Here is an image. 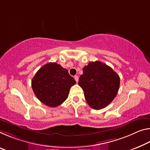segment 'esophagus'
<instances>
[{
	"mask_svg": "<svg viewBox=\"0 0 150 150\" xmlns=\"http://www.w3.org/2000/svg\"><path fill=\"white\" fill-rule=\"evenodd\" d=\"M74 79L76 81V82H78V81H79V77H78V76H75L74 77Z\"/></svg>",
	"mask_w": 150,
	"mask_h": 150,
	"instance_id": "obj_1",
	"label": "esophagus"
}]
</instances>
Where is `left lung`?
Here are the masks:
<instances>
[{"label": "left lung", "mask_w": 150, "mask_h": 150, "mask_svg": "<svg viewBox=\"0 0 150 150\" xmlns=\"http://www.w3.org/2000/svg\"><path fill=\"white\" fill-rule=\"evenodd\" d=\"M83 71L79 85L83 90L88 105L94 109L105 108L117 96L120 83L119 75L100 61L90 62Z\"/></svg>", "instance_id": "1"}]
</instances>
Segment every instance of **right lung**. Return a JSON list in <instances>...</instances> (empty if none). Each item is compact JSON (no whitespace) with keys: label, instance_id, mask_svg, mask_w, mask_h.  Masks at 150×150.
<instances>
[{"label":"right lung","instance_id":"right-lung-1","mask_svg":"<svg viewBox=\"0 0 150 150\" xmlns=\"http://www.w3.org/2000/svg\"><path fill=\"white\" fill-rule=\"evenodd\" d=\"M76 83L67 69L56 63L41 67L33 78L31 85L36 97L49 107L59 106L68 97L71 87Z\"/></svg>","mask_w":150,"mask_h":150}]
</instances>
